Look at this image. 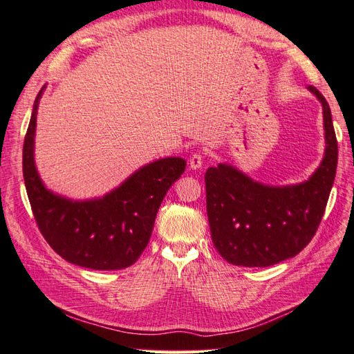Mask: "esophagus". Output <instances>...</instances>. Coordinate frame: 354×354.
<instances>
[{
    "instance_id": "esophagus-1",
    "label": "esophagus",
    "mask_w": 354,
    "mask_h": 354,
    "mask_svg": "<svg viewBox=\"0 0 354 354\" xmlns=\"http://www.w3.org/2000/svg\"><path fill=\"white\" fill-rule=\"evenodd\" d=\"M189 165L192 170H199L202 165H204V156H202L201 153H194L190 156V161H189Z\"/></svg>"
}]
</instances>
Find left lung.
I'll list each match as a JSON object with an SVG mask.
<instances>
[{
	"label": "left lung",
	"instance_id": "left-lung-1",
	"mask_svg": "<svg viewBox=\"0 0 354 354\" xmlns=\"http://www.w3.org/2000/svg\"><path fill=\"white\" fill-rule=\"evenodd\" d=\"M322 104L326 150L319 167L304 183L268 185L221 162L205 173L207 214L217 252L231 265L266 268L295 257L309 245L324 216L336 175L337 141L332 112Z\"/></svg>",
	"mask_w": 354,
	"mask_h": 354
}]
</instances>
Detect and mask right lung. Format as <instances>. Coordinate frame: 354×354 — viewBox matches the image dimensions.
<instances>
[{"label": "right lung", "mask_w": 354, "mask_h": 354, "mask_svg": "<svg viewBox=\"0 0 354 354\" xmlns=\"http://www.w3.org/2000/svg\"><path fill=\"white\" fill-rule=\"evenodd\" d=\"M36 95L22 149V171L33 216L44 239L62 259L82 268L117 270L133 265L152 236L165 194L185 170V160L161 158L102 198L74 201L48 190L35 164Z\"/></svg>", "instance_id": "right-lung-1"}]
</instances>
